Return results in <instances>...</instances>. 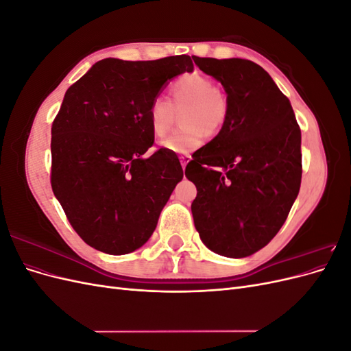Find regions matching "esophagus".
Masks as SVG:
<instances>
[{
  "mask_svg": "<svg viewBox=\"0 0 351 351\" xmlns=\"http://www.w3.org/2000/svg\"><path fill=\"white\" fill-rule=\"evenodd\" d=\"M190 159H192V156H190V155H182V156H180V161H182L183 169H184L186 165L190 162Z\"/></svg>",
  "mask_w": 351,
  "mask_h": 351,
  "instance_id": "esophagus-1",
  "label": "esophagus"
}]
</instances>
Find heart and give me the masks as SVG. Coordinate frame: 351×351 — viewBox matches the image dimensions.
<instances>
[{
	"mask_svg": "<svg viewBox=\"0 0 351 351\" xmlns=\"http://www.w3.org/2000/svg\"><path fill=\"white\" fill-rule=\"evenodd\" d=\"M169 101L164 97L152 99L147 110L154 136L162 137L176 123L183 110L178 127L161 142L165 151L189 155L204 143L206 134L215 136L228 117V98L206 74L184 73L169 83Z\"/></svg>",
	"mask_w": 351,
	"mask_h": 351,
	"instance_id": "obj_1",
	"label": "heart"
}]
</instances>
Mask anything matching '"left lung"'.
<instances>
[{"label":"left lung","mask_w":351,"mask_h":351,"mask_svg":"<svg viewBox=\"0 0 351 351\" xmlns=\"http://www.w3.org/2000/svg\"><path fill=\"white\" fill-rule=\"evenodd\" d=\"M224 86L228 117L186 167L195 227L212 252L246 258L285 222L302 183V132L289 98L256 62L193 57Z\"/></svg>","instance_id":"obj_1"}]
</instances>
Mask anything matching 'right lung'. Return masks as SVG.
Segmentation results:
<instances>
[{"label":"right lung","mask_w":351,"mask_h":351,"mask_svg":"<svg viewBox=\"0 0 351 351\" xmlns=\"http://www.w3.org/2000/svg\"><path fill=\"white\" fill-rule=\"evenodd\" d=\"M192 70L189 56L105 58L67 89L51 129V187L90 247L125 254L152 236L183 168L164 147L145 154L147 110L167 80Z\"/></svg>","instance_id":"add662e5"}]
</instances>
